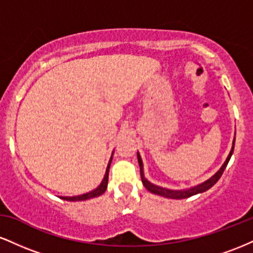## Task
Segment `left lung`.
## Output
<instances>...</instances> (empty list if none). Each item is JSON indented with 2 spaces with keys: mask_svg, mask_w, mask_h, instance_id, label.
<instances>
[{
  "mask_svg": "<svg viewBox=\"0 0 253 253\" xmlns=\"http://www.w3.org/2000/svg\"><path fill=\"white\" fill-rule=\"evenodd\" d=\"M234 141H236V139H234V140H233V145H234ZM233 150H234V146L232 147L231 152H229L227 159H226V162H225V163H223V165L221 167V169L217 171L215 175H214L213 177H211V178L208 179V181L203 182V183H201V184L196 185V187H193V188H190V189H187V190H170V189H165V188L158 187V185H155V184H152V183H150L144 177L143 162H141L140 156H139V153H138V162H139V167H140L141 182H143V184L145 185V188H146L147 190L151 191V193H153V194H157V195H161V196H164V197H169V199H187V197H190V196H193V195H196V194L203 193V191L211 189V188L213 187V185L215 184L217 181H219L220 177L222 176L223 171H225V169H226V167H227L229 159H231V156H232V153H233Z\"/></svg>",
  "mask_w": 253,
  "mask_h": 253,
  "instance_id": "obj_1",
  "label": "left lung"
}]
</instances>
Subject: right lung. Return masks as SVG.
Wrapping results in <instances>:
<instances>
[{"instance_id": "right-lung-1", "label": "right lung", "mask_w": 253, "mask_h": 253, "mask_svg": "<svg viewBox=\"0 0 253 253\" xmlns=\"http://www.w3.org/2000/svg\"><path fill=\"white\" fill-rule=\"evenodd\" d=\"M112 162V161H110ZM110 162L108 164V167H107V170H106V175H104V178L102 183H101L100 185L96 188L95 190L90 191V193H86V194H83V195H80V196H72V197H62L63 200H68V201H84V200H88V199H92V197H96V196H100L102 195V194L106 191L107 189V185H108V173H109V167H110Z\"/></svg>"}]
</instances>
